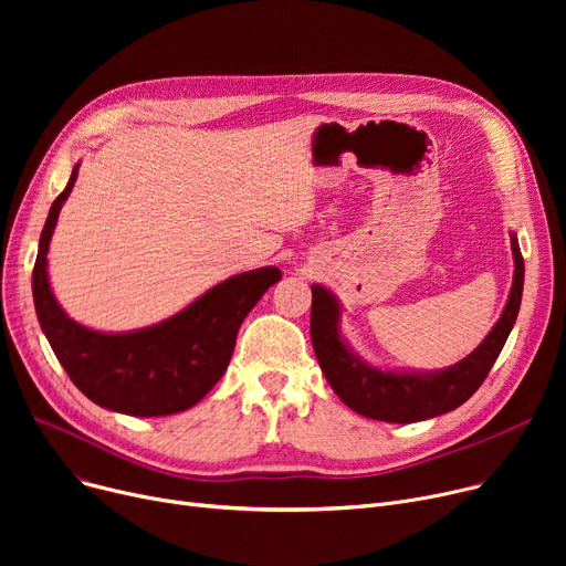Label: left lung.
Here are the masks:
<instances>
[{
	"label": "left lung",
	"instance_id": "left-lung-1",
	"mask_svg": "<svg viewBox=\"0 0 566 566\" xmlns=\"http://www.w3.org/2000/svg\"><path fill=\"white\" fill-rule=\"evenodd\" d=\"M512 252L514 284L510 301L504 305L502 316L493 325V331L468 355V358L448 369L429 374L380 371L363 363L358 355H353V350L346 346L339 333L342 310L337 298L325 286L314 284L310 333L321 371L328 378L335 395L348 408L365 415V418L395 424L422 422L436 418V415L450 412L459 408L463 401H468L480 390V385L489 376L521 310L525 265L514 233Z\"/></svg>",
	"mask_w": 566,
	"mask_h": 566
}]
</instances>
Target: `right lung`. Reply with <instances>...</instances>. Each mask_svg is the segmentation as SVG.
Listing matches in <instances>:
<instances>
[{"instance_id":"add662e5","label":"right lung","mask_w":566,"mask_h":566,"mask_svg":"<svg viewBox=\"0 0 566 566\" xmlns=\"http://www.w3.org/2000/svg\"><path fill=\"white\" fill-rule=\"evenodd\" d=\"M80 165L50 208L39 241L32 291L41 328L77 390L94 403L135 415L158 418L188 410L201 401L222 378L243 318L261 295L280 282L275 265L233 275L206 291L176 316L144 331L105 335L75 323L59 307L48 282L50 238L69 199Z\"/></svg>"}]
</instances>
